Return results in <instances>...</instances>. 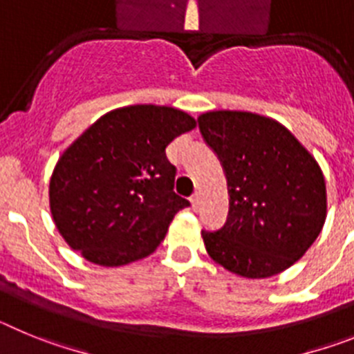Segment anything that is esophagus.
Listing matches in <instances>:
<instances>
[{"mask_svg": "<svg viewBox=\"0 0 354 354\" xmlns=\"http://www.w3.org/2000/svg\"><path fill=\"white\" fill-rule=\"evenodd\" d=\"M189 202H192V205H193V209H198L200 207V193H195V195L192 196V198H189Z\"/></svg>", "mask_w": 354, "mask_h": 354, "instance_id": "1", "label": "esophagus"}]
</instances>
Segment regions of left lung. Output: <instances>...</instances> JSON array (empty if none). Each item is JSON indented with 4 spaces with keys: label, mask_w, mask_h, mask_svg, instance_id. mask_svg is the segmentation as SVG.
<instances>
[{
    "label": "left lung",
    "mask_w": 354,
    "mask_h": 354,
    "mask_svg": "<svg viewBox=\"0 0 354 354\" xmlns=\"http://www.w3.org/2000/svg\"><path fill=\"white\" fill-rule=\"evenodd\" d=\"M198 127L223 165L230 195L225 227L202 230L209 257L243 278L289 270L326 221L319 162L286 126L264 115L214 109L200 115Z\"/></svg>",
    "instance_id": "left-lung-1"
}]
</instances>
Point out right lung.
Listing matches in <instances>:
<instances>
[{
    "mask_svg": "<svg viewBox=\"0 0 354 354\" xmlns=\"http://www.w3.org/2000/svg\"><path fill=\"white\" fill-rule=\"evenodd\" d=\"M196 127L171 106L133 104L102 115L60 156L49 207L60 236L81 257L118 268L149 257L189 202L174 192L167 147Z\"/></svg>",
    "mask_w": 354,
    "mask_h": 354,
    "instance_id": "1",
    "label": "right lung"
}]
</instances>
